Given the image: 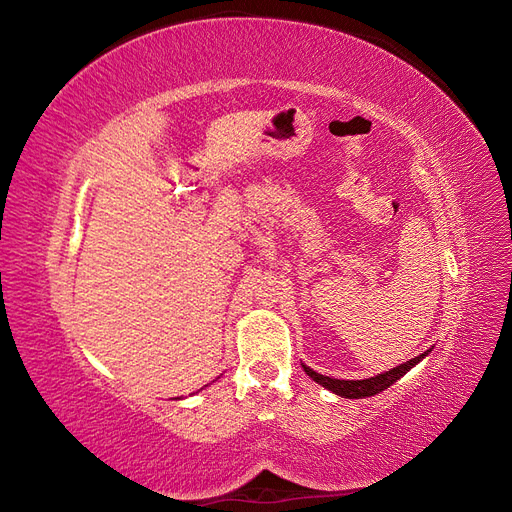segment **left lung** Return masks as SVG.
I'll return each instance as SVG.
<instances>
[{"instance_id":"left-lung-1","label":"left lung","mask_w":512,"mask_h":512,"mask_svg":"<svg viewBox=\"0 0 512 512\" xmlns=\"http://www.w3.org/2000/svg\"><path fill=\"white\" fill-rule=\"evenodd\" d=\"M429 352H431V348L425 350L423 354L414 356V359H410L406 363H401V365H397L389 371H384V374H378L374 378H365V380H337V378H329V376L318 374V371L309 369L305 363H301V365H303L305 374L309 378H312L318 384H322L324 389H329L331 393H335L339 397H346V399H363V397H374V395L382 393L384 389H389V386L395 384L401 376H406L414 365L421 363Z\"/></svg>"}]
</instances>
